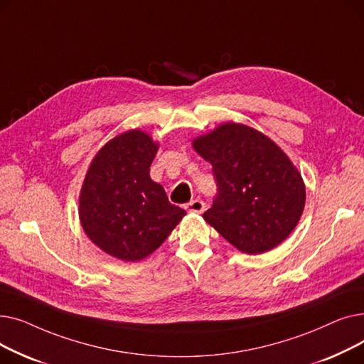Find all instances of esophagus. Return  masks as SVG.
<instances>
[{
    "mask_svg": "<svg viewBox=\"0 0 364 364\" xmlns=\"http://www.w3.org/2000/svg\"><path fill=\"white\" fill-rule=\"evenodd\" d=\"M186 211L188 213H196V214H200L203 213L205 209V203L200 200V199H195V200H190L188 203H186Z\"/></svg>",
    "mask_w": 364,
    "mask_h": 364,
    "instance_id": "obj_1",
    "label": "esophagus"
}]
</instances>
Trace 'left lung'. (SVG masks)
I'll return each mask as SVG.
<instances>
[{"mask_svg":"<svg viewBox=\"0 0 364 364\" xmlns=\"http://www.w3.org/2000/svg\"><path fill=\"white\" fill-rule=\"evenodd\" d=\"M213 165L217 196L203 218L245 254L273 250L296 227L302 177L280 147L257 129L228 122L193 141Z\"/></svg>","mask_w":364,"mask_h":364,"instance_id":"8db88e82","label":"left lung"}]
</instances>
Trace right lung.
I'll return each instance as SVG.
<instances>
[{"label":"right lung","mask_w":364,"mask_h":364,"mask_svg":"<svg viewBox=\"0 0 364 364\" xmlns=\"http://www.w3.org/2000/svg\"><path fill=\"white\" fill-rule=\"evenodd\" d=\"M158 144L140 129L110 140L91 162L80 198L87 236L109 255L139 261L165 242L186 211L150 178Z\"/></svg>","instance_id":"1"}]
</instances>
